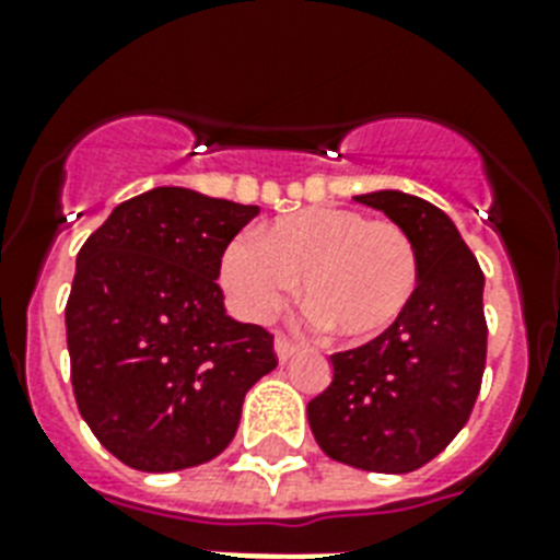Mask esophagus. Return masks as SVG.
I'll use <instances>...</instances> for the list:
<instances>
[{
	"mask_svg": "<svg viewBox=\"0 0 560 560\" xmlns=\"http://www.w3.org/2000/svg\"><path fill=\"white\" fill-rule=\"evenodd\" d=\"M296 351H299V342L290 340L288 334H276V354H279L281 363H284V360L293 358Z\"/></svg>",
	"mask_w": 560,
	"mask_h": 560,
	"instance_id": "1",
	"label": "esophagus"
}]
</instances>
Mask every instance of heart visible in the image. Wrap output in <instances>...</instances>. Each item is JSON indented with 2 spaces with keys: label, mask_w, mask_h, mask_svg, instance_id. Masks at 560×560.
Segmentation results:
<instances>
[{
  "label": "heart",
  "mask_w": 560,
  "mask_h": 560,
  "mask_svg": "<svg viewBox=\"0 0 560 560\" xmlns=\"http://www.w3.org/2000/svg\"><path fill=\"white\" fill-rule=\"evenodd\" d=\"M220 279L253 319L276 314L302 279L307 307L334 334L369 340L416 296L418 253L398 223L349 209H305L272 220L258 241H232Z\"/></svg>",
  "instance_id": "obj_1"
}]
</instances>
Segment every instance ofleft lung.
Returning <instances> with one entry per match:
<instances>
[{
    "label": "left lung",
    "mask_w": 560,
    "mask_h": 560,
    "mask_svg": "<svg viewBox=\"0 0 560 560\" xmlns=\"http://www.w3.org/2000/svg\"><path fill=\"white\" fill-rule=\"evenodd\" d=\"M381 209L416 244L418 288L374 340L331 354L334 381L307 404L316 444L374 474H409L468 424L486 372V276L433 202L400 191L354 197Z\"/></svg>",
    "instance_id": "left-lung-1"
}]
</instances>
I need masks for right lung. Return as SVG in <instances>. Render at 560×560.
<instances>
[{
  "label": "right lung",
  "mask_w": 560,
  "mask_h": 560,
  "mask_svg": "<svg viewBox=\"0 0 560 560\" xmlns=\"http://www.w3.org/2000/svg\"><path fill=\"white\" fill-rule=\"evenodd\" d=\"M258 206L153 188L78 253L66 302L72 389L116 459L168 474L226 451L244 395L279 366L272 334L229 319L220 258Z\"/></svg>",
  "instance_id": "right-lung-1"
}]
</instances>
